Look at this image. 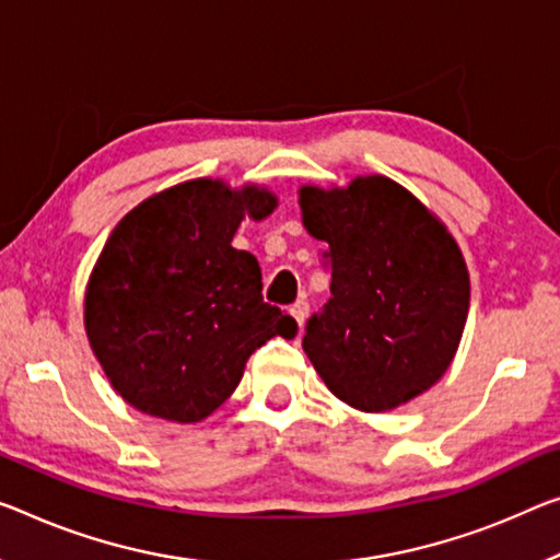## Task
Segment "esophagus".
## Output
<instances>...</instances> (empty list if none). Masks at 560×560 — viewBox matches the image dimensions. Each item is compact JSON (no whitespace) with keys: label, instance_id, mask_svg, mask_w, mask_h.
<instances>
[{"label":"esophagus","instance_id":"1","mask_svg":"<svg viewBox=\"0 0 560 560\" xmlns=\"http://www.w3.org/2000/svg\"><path fill=\"white\" fill-rule=\"evenodd\" d=\"M307 313H310V305H307V300H298V303H292V305H290V315L295 317V323L300 325V328H303V323H305Z\"/></svg>","mask_w":560,"mask_h":560}]
</instances>
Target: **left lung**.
Wrapping results in <instances>:
<instances>
[{
	"instance_id": "1",
	"label": "left lung",
	"mask_w": 560,
	"mask_h": 560,
	"mask_svg": "<svg viewBox=\"0 0 560 560\" xmlns=\"http://www.w3.org/2000/svg\"><path fill=\"white\" fill-rule=\"evenodd\" d=\"M307 232L325 243L330 300L303 350L348 406L383 412L441 381L458 350L470 280L451 232L383 175L348 190H300Z\"/></svg>"
}]
</instances>
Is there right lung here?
Here are the masks:
<instances>
[{
	"mask_svg": "<svg viewBox=\"0 0 560 560\" xmlns=\"http://www.w3.org/2000/svg\"><path fill=\"white\" fill-rule=\"evenodd\" d=\"M275 205L253 185L192 179L112 230L84 295V328L130 406L197 423L230 398L257 348L295 338V320L262 300L255 255L232 247L240 220H262Z\"/></svg>",
	"mask_w": 560,
	"mask_h": 560,
	"instance_id": "obj_1",
	"label": "right lung"
}]
</instances>
